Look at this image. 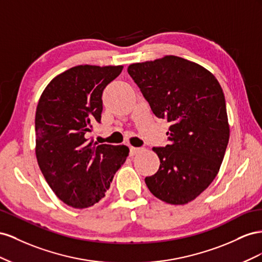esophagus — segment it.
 I'll use <instances>...</instances> for the list:
<instances>
[{
	"instance_id": "esophagus-1",
	"label": "esophagus",
	"mask_w": 262,
	"mask_h": 262,
	"mask_svg": "<svg viewBox=\"0 0 262 262\" xmlns=\"http://www.w3.org/2000/svg\"><path fill=\"white\" fill-rule=\"evenodd\" d=\"M139 151H140V148H135V147H130V148H129V154H130V156H135V155H137Z\"/></svg>"
}]
</instances>
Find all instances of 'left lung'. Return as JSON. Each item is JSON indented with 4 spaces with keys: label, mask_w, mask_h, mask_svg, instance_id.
<instances>
[{
    "label": "left lung",
    "mask_w": 262,
    "mask_h": 262,
    "mask_svg": "<svg viewBox=\"0 0 262 262\" xmlns=\"http://www.w3.org/2000/svg\"><path fill=\"white\" fill-rule=\"evenodd\" d=\"M127 71L152 113L170 124V144L152 148L160 167L145 179L148 189L166 203H189L217 176L228 145L222 86L204 67L177 56L133 63Z\"/></svg>",
    "instance_id": "8db88e82"
}]
</instances>
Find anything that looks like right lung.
<instances>
[{"label":"right lung","instance_id":"1","mask_svg":"<svg viewBox=\"0 0 262 262\" xmlns=\"http://www.w3.org/2000/svg\"><path fill=\"white\" fill-rule=\"evenodd\" d=\"M123 66L73 67L52 79L36 108V158L47 183L67 205L85 208L105 196L129 149L86 138L101 122L103 90Z\"/></svg>","mask_w":262,"mask_h":262}]
</instances>
